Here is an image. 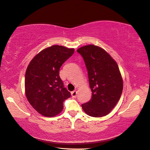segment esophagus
<instances>
[{"label":"esophagus","instance_id":"34e87169","mask_svg":"<svg viewBox=\"0 0 150 150\" xmlns=\"http://www.w3.org/2000/svg\"><path fill=\"white\" fill-rule=\"evenodd\" d=\"M71 95L72 96V98H76V96H77V91H72V92L71 93Z\"/></svg>","mask_w":150,"mask_h":150}]
</instances>
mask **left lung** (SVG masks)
Here are the masks:
<instances>
[{
    "label": "left lung",
    "instance_id": "obj_1",
    "mask_svg": "<svg viewBox=\"0 0 150 150\" xmlns=\"http://www.w3.org/2000/svg\"><path fill=\"white\" fill-rule=\"evenodd\" d=\"M77 52L84 59L92 91V98L81 105L82 109L91 117H104L117 105L123 90L118 66L113 58L98 46L85 45Z\"/></svg>",
    "mask_w": 150,
    "mask_h": 150
}]
</instances>
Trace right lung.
Listing matches in <instances>:
<instances>
[{"instance_id": "1", "label": "right lung", "mask_w": 150, "mask_h": 150, "mask_svg": "<svg viewBox=\"0 0 150 150\" xmlns=\"http://www.w3.org/2000/svg\"><path fill=\"white\" fill-rule=\"evenodd\" d=\"M74 52V48L53 45L39 52L27 67L26 96L33 108L44 117L59 114L63 102L71 97L59 77V69Z\"/></svg>"}]
</instances>
